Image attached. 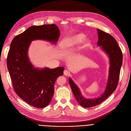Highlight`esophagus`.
<instances>
[{
  "label": "esophagus",
  "mask_w": 131,
  "mask_h": 131,
  "mask_svg": "<svg viewBox=\"0 0 131 131\" xmlns=\"http://www.w3.org/2000/svg\"><path fill=\"white\" fill-rule=\"evenodd\" d=\"M64 74L65 75V76H68V75H70V73L67 70H65L64 71Z\"/></svg>",
  "instance_id": "esophagus-1"
}]
</instances>
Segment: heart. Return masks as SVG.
<instances>
[{"label":"heart","instance_id":"heart-1","mask_svg":"<svg viewBox=\"0 0 131 131\" xmlns=\"http://www.w3.org/2000/svg\"><path fill=\"white\" fill-rule=\"evenodd\" d=\"M83 34H78L75 35L64 38L61 42V46L64 49H68L72 47L78 45L84 39Z\"/></svg>","mask_w":131,"mask_h":131}]
</instances>
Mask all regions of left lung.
Instances as JSON below:
<instances>
[{
	"mask_svg": "<svg viewBox=\"0 0 131 131\" xmlns=\"http://www.w3.org/2000/svg\"><path fill=\"white\" fill-rule=\"evenodd\" d=\"M99 46L105 50L110 58V69L108 83L105 92L100 98L93 99H86L81 94L78 87L71 78L69 83L73 94L79 104L84 108L97 106L106 100L111 95L117 86L121 68L123 62V54L115 39L108 33L97 29Z\"/></svg>",
	"mask_w": 131,
	"mask_h": 131,
	"instance_id": "8db88e82",
	"label": "left lung"
}]
</instances>
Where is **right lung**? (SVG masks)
I'll list each match as a JSON object with an SVG mask.
<instances>
[{"label": "right lung", "instance_id": "right-lung-1", "mask_svg": "<svg viewBox=\"0 0 131 131\" xmlns=\"http://www.w3.org/2000/svg\"><path fill=\"white\" fill-rule=\"evenodd\" d=\"M55 24L32 26L16 36L11 42L7 58V66L14 90L19 97L31 106L39 108L47 106L54 93L56 79L63 75L64 67L54 69L34 68L27 57L32 41L42 39L53 43L59 37Z\"/></svg>", "mask_w": 131, "mask_h": 131}]
</instances>
